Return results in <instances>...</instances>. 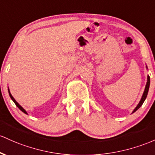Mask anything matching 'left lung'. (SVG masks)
I'll return each mask as SVG.
<instances>
[{
	"label": "left lung",
	"mask_w": 155,
	"mask_h": 155,
	"mask_svg": "<svg viewBox=\"0 0 155 155\" xmlns=\"http://www.w3.org/2000/svg\"><path fill=\"white\" fill-rule=\"evenodd\" d=\"M147 69H148L147 66ZM149 85H150V77H149V76L148 75L147 76V84H146V87H145V90H144L143 91V93L142 95V97H141L140 98V101H139V103L137 104V105L136 106V107L134 109V110L132 111V113H134L135 111H137V110H138L139 108L141 106H142V104H143L144 101L146 100V98H147V94H148V92H149Z\"/></svg>",
	"instance_id": "8db88e82"
}]
</instances>
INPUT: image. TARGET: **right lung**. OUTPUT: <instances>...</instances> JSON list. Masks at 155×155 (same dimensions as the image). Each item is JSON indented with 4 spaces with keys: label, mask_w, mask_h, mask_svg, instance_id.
Returning a JSON list of instances; mask_svg holds the SVG:
<instances>
[{
    "label": "right lung",
    "mask_w": 155,
    "mask_h": 155,
    "mask_svg": "<svg viewBox=\"0 0 155 155\" xmlns=\"http://www.w3.org/2000/svg\"><path fill=\"white\" fill-rule=\"evenodd\" d=\"M8 94H9V96H10V98H12V101H14V103L15 104H16V106L18 107L19 108L20 110H21L22 112H23V113H24L25 114H27V115H28V113H27V112L25 111V110H24V109H23V107H22L21 106H20V105L19 104H18V102H17V101H16V100H15V98H14V97H13L12 96V94H11V93H10V91H9V89H8Z\"/></svg>",
    "instance_id": "obj_1"
}]
</instances>
